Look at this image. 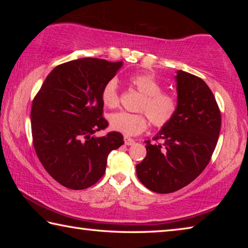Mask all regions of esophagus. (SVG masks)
<instances>
[{"label":"esophagus","mask_w":248,"mask_h":248,"mask_svg":"<svg viewBox=\"0 0 248 248\" xmlns=\"http://www.w3.org/2000/svg\"><path fill=\"white\" fill-rule=\"evenodd\" d=\"M124 144L125 145H133L134 144V140L131 139V138L124 137Z\"/></svg>","instance_id":"esophagus-1"}]
</instances>
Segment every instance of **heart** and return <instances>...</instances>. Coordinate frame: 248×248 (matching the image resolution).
<instances>
[{"instance_id": "1", "label": "heart", "mask_w": 248, "mask_h": 248, "mask_svg": "<svg viewBox=\"0 0 248 248\" xmlns=\"http://www.w3.org/2000/svg\"><path fill=\"white\" fill-rule=\"evenodd\" d=\"M130 83L140 94L143 95L139 104L140 111L145 112L149 119L156 127H163L175 116L177 102L173 95L162 91V84L150 73L134 74ZM102 100L108 108H116L119 105L117 79L111 78L105 84L102 90ZM143 112L130 114L119 111L109 116L110 127L127 137L138 136L148 128V118Z\"/></svg>"}]
</instances>
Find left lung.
Instances as JSON below:
<instances>
[{"mask_svg":"<svg viewBox=\"0 0 248 248\" xmlns=\"http://www.w3.org/2000/svg\"><path fill=\"white\" fill-rule=\"evenodd\" d=\"M177 109L154 139L145 141L146 156L137 176L150 190L170 194L182 189L202 173L217 146L221 114L215 95L203 79L185 71L176 72Z\"/></svg>","mask_w":248,"mask_h":248,"instance_id":"8db88e82","label":"left lung"}]
</instances>
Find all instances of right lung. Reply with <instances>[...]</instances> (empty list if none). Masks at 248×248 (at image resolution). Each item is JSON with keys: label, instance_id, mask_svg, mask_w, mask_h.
Here are the masks:
<instances>
[{"label": "right lung", "instance_id": "obj_1", "mask_svg": "<svg viewBox=\"0 0 248 248\" xmlns=\"http://www.w3.org/2000/svg\"><path fill=\"white\" fill-rule=\"evenodd\" d=\"M124 62L83 58L54 68L32 100L31 120L35 151L59 184L81 190L105 174L108 154L123 145L119 132L96 137L108 125L102 90Z\"/></svg>", "mask_w": 248, "mask_h": 248}]
</instances>
